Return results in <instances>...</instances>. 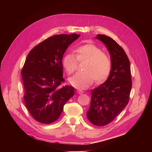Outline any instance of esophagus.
Segmentation results:
<instances>
[{"instance_id": "obj_1", "label": "esophagus", "mask_w": 152, "mask_h": 152, "mask_svg": "<svg viewBox=\"0 0 152 152\" xmlns=\"http://www.w3.org/2000/svg\"><path fill=\"white\" fill-rule=\"evenodd\" d=\"M77 92H78L79 94H82L84 93V91H82V90H80V89H78L77 90Z\"/></svg>"}]
</instances>
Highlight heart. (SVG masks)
Instances as JSON below:
<instances>
[{"label":"heart","instance_id":"1","mask_svg":"<svg viewBox=\"0 0 152 152\" xmlns=\"http://www.w3.org/2000/svg\"><path fill=\"white\" fill-rule=\"evenodd\" d=\"M76 57L68 53L64 56L61 64L68 74L75 71L78 61H85L82 70L69 78L72 85L79 89L88 88L94 80L102 82L109 76L111 70V61L109 56L99 47L91 43L78 46L75 50Z\"/></svg>","mask_w":152,"mask_h":152}]
</instances>
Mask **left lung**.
Returning <instances> with one entry per match:
<instances>
[{
	"mask_svg": "<svg viewBox=\"0 0 152 152\" xmlns=\"http://www.w3.org/2000/svg\"><path fill=\"white\" fill-rule=\"evenodd\" d=\"M110 53L111 70L104 83L92 91L91 106L86 117L96 126L109 124L125 107L129 100L132 82L129 60L125 51L112 38L97 35Z\"/></svg>",
	"mask_w": 152,
	"mask_h": 152,
	"instance_id": "1",
	"label": "left lung"
}]
</instances>
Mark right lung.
Listing matches in <instances>:
<instances>
[{
    "mask_svg": "<svg viewBox=\"0 0 152 152\" xmlns=\"http://www.w3.org/2000/svg\"><path fill=\"white\" fill-rule=\"evenodd\" d=\"M80 34L56 35L32 49L21 71L24 101L38 122L49 124L60 117L64 104L74 94V88L60 87L64 82L63 56Z\"/></svg>",
    "mask_w": 152,
    "mask_h": 152,
    "instance_id": "1",
    "label": "right lung"
}]
</instances>
